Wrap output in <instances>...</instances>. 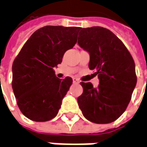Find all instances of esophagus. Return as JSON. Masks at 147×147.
I'll return each mask as SVG.
<instances>
[{
    "mask_svg": "<svg viewBox=\"0 0 147 147\" xmlns=\"http://www.w3.org/2000/svg\"><path fill=\"white\" fill-rule=\"evenodd\" d=\"M73 82L74 83V84H79L80 80L78 79H76V78H73Z\"/></svg>",
    "mask_w": 147,
    "mask_h": 147,
    "instance_id": "34e87169",
    "label": "esophagus"
}]
</instances>
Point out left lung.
Segmentation results:
<instances>
[{
	"label": "left lung",
	"mask_w": 147,
	"mask_h": 147,
	"mask_svg": "<svg viewBox=\"0 0 147 147\" xmlns=\"http://www.w3.org/2000/svg\"><path fill=\"white\" fill-rule=\"evenodd\" d=\"M78 44L90 53L89 67L100 80L97 88L80 83L79 107L90 122L112 123L126 110L136 85L134 59L124 44L105 28H80Z\"/></svg>",
	"instance_id": "obj_1"
}]
</instances>
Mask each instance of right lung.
<instances>
[{
    "instance_id": "obj_1",
    "label": "right lung",
    "mask_w": 147,
    "mask_h": 147,
    "mask_svg": "<svg viewBox=\"0 0 147 147\" xmlns=\"http://www.w3.org/2000/svg\"><path fill=\"white\" fill-rule=\"evenodd\" d=\"M79 27L45 26L37 29L12 63L11 86L22 113L30 120L55 118L73 80H60L53 67L77 42Z\"/></svg>"
}]
</instances>
